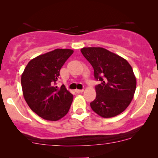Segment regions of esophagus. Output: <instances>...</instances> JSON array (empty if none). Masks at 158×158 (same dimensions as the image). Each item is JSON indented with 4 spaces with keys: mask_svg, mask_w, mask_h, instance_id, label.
Masks as SVG:
<instances>
[{
    "mask_svg": "<svg viewBox=\"0 0 158 158\" xmlns=\"http://www.w3.org/2000/svg\"><path fill=\"white\" fill-rule=\"evenodd\" d=\"M84 91V90L83 89H76L75 90V92L77 94H79V93H82V92Z\"/></svg>",
    "mask_w": 158,
    "mask_h": 158,
    "instance_id": "esophagus-1",
    "label": "esophagus"
}]
</instances>
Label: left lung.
<instances>
[{
	"label": "left lung",
	"instance_id": "1",
	"mask_svg": "<svg viewBox=\"0 0 158 158\" xmlns=\"http://www.w3.org/2000/svg\"><path fill=\"white\" fill-rule=\"evenodd\" d=\"M81 52L92 65L97 97L90 103L100 117L110 118L124 111L136 90V78L129 63L117 54L102 48H83Z\"/></svg>",
	"mask_w": 158,
	"mask_h": 158
}]
</instances>
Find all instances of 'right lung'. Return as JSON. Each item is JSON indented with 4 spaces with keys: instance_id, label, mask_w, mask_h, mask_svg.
I'll use <instances>...</instances> for the list:
<instances>
[{
    "instance_id": "add662e5",
    "label": "right lung",
    "mask_w": 158,
    "mask_h": 158,
    "mask_svg": "<svg viewBox=\"0 0 158 158\" xmlns=\"http://www.w3.org/2000/svg\"><path fill=\"white\" fill-rule=\"evenodd\" d=\"M70 49H56L29 61L21 75L23 95L33 112L43 119L59 120L73 102V94L64 85L56 86L60 70L73 54Z\"/></svg>"
}]
</instances>
